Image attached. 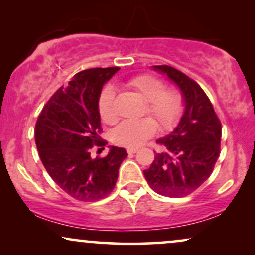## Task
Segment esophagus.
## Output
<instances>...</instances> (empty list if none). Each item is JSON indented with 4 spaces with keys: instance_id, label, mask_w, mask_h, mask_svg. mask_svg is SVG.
Masks as SVG:
<instances>
[{
    "instance_id": "obj_1",
    "label": "esophagus",
    "mask_w": 255,
    "mask_h": 255,
    "mask_svg": "<svg viewBox=\"0 0 255 255\" xmlns=\"http://www.w3.org/2000/svg\"><path fill=\"white\" fill-rule=\"evenodd\" d=\"M137 151L136 147H127V153L128 154H133L135 153V152Z\"/></svg>"
}]
</instances>
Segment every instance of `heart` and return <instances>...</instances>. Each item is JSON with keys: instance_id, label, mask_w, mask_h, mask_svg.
<instances>
[{"instance_id": "heart-1", "label": "heart", "mask_w": 255, "mask_h": 255, "mask_svg": "<svg viewBox=\"0 0 255 255\" xmlns=\"http://www.w3.org/2000/svg\"><path fill=\"white\" fill-rule=\"evenodd\" d=\"M148 101L147 113L152 114L163 129H170L177 124L183 111V98L180 92L166 90L165 84L152 75H140L128 83ZM99 115L105 124H114L118 120L115 108V89L104 87L98 99ZM158 129L152 118L125 120L113 130L111 137L115 144L127 147H137L153 136Z\"/></svg>"}]
</instances>
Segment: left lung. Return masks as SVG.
Here are the masks:
<instances>
[{"mask_svg":"<svg viewBox=\"0 0 255 255\" xmlns=\"http://www.w3.org/2000/svg\"><path fill=\"white\" fill-rule=\"evenodd\" d=\"M152 68L176 85L184 109L174 130L157 140L164 151L156 153L144 175L158 194L186 197L212 174L221 150L222 126L209 97L194 80L170 66Z\"/></svg>","mask_w":255,"mask_h":255,"instance_id":"obj_1","label":"left lung"}]
</instances>
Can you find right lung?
Segmentation results:
<instances>
[{"mask_svg":"<svg viewBox=\"0 0 255 255\" xmlns=\"http://www.w3.org/2000/svg\"><path fill=\"white\" fill-rule=\"evenodd\" d=\"M119 67L79 72L67 87H60L43 108L34 139L48 174L72 198L96 201L115 187L125 148L109 146L103 158L91 157L93 146L103 147L98 99L103 85ZM104 150V147H103Z\"/></svg>","mask_w":255,"mask_h":255,"instance_id":"1","label":"right lung"}]
</instances>
